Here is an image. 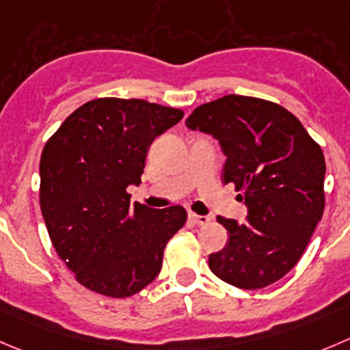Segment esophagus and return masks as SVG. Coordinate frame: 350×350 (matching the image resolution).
<instances>
[{
	"label": "esophagus",
	"instance_id": "34e87169",
	"mask_svg": "<svg viewBox=\"0 0 350 350\" xmlns=\"http://www.w3.org/2000/svg\"><path fill=\"white\" fill-rule=\"evenodd\" d=\"M189 218L196 223V225H208L211 219L209 216H202V215H196V213H189Z\"/></svg>",
	"mask_w": 350,
	"mask_h": 350
}]
</instances>
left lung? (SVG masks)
<instances>
[{"mask_svg":"<svg viewBox=\"0 0 350 350\" xmlns=\"http://www.w3.org/2000/svg\"><path fill=\"white\" fill-rule=\"evenodd\" d=\"M218 139L249 213L244 223L218 216L227 245L209 254V269L239 288L268 287L301 259L325 209V156L297 116L277 103L228 94L198 106L185 122Z\"/></svg>","mask_w":350,"mask_h":350,"instance_id":"left-lung-1","label":"left lung"}]
</instances>
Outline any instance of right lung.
<instances>
[{"instance_id":"obj_1","label":"right lung","mask_w":350,"mask_h":350,"mask_svg":"<svg viewBox=\"0 0 350 350\" xmlns=\"http://www.w3.org/2000/svg\"><path fill=\"white\" fill-rule=\"evenodd\" d=\"M184 116L144 99L98 98L77 108L41 154L39 202L49 239L81 285L131 297L158 277L170 239L184 227L182 206L131 202L151 142Z\"/></svg>"}]
</instances>
